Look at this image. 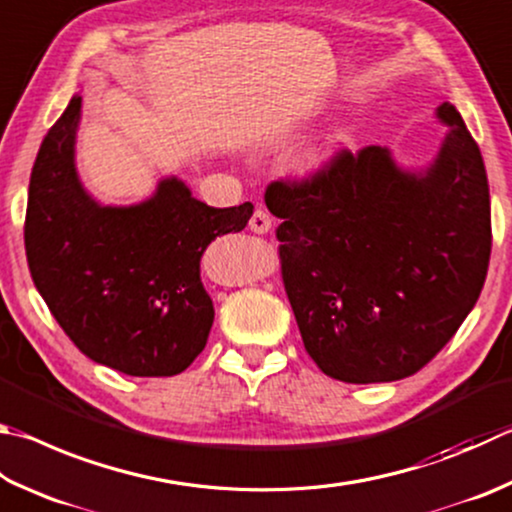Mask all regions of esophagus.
Listing matches in <instances>:
<instances>
[{
  "label": "esophagus",
  "instance_id": "esophagus-1",
  "mask_svg": "<svg viewBox=\"0 0 512 512\" xmlns=\"http://www.w3.org/2000/svg\"><path fill=\"white\" fill-rule=\"evenodd\" d=\"M271 226H273V219L262 208H257L253 212V217H250V221H248V228L253 230V232H257V235H264V232L271 230Z\"/></svg>",
  "mask_w": 512,
  "mask_h": 512
}]
</instances>
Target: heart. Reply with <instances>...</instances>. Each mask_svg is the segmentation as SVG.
<instances>
[{"mask_svg": "<svg viewBox=\"0 0 512 512\" xmlns=\"http://www.w3.org/2000/svg\"><path fill=\"white\" fill-rule=\"evenodd\" d=\"M333 159V147L329 143H309L300 147L293 154L291 159V170L297 174V176H315L324 172V167H327Z\"/></svg>", "mask_w": 512, "mask_h": 512, "instance_id": "b5f03b06", "label": "heart"}]
</instances>
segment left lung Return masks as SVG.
<instances>
[{"label": "left lung", "instance_id": "obj_1", "mask_svg": "<svg viewBox=\"0 0 512 512\" xmlns=\"http://www.w3.org/2000/svg\"><path fill=\"white\" fill-rule=\"evenodd\" d=\"M434 161L405 170L387 147L333 156L275 181L282 280L304 347L342 383L416 374L468 318L490 262V192L479 145L454 105Z\"/></svg>", "mask_w": 512, "mask_h": 512}]
</instances>
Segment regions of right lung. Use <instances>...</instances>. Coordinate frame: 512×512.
I'll return each mask as SVG.
<instances>
[{"mask_svg":"<svg viewBox=\"0 0 512 512\" xmlns=\"http://www.w3.org/2000/svg\"><path fill=\"white\" fill-rule=\"evenodd\" d=\"M82 96L44 136L26 206L35 288L64 333L98 365L174 376L208 342L215 306L201 284L210 241L244 230L253 203L210 208L167 176L150 199L100 206L76 170Z\"/></svg>","mask_w":512,"mask_h":512,"instance_id":"right-lung-1","label":"right lung"}]
</instances>
